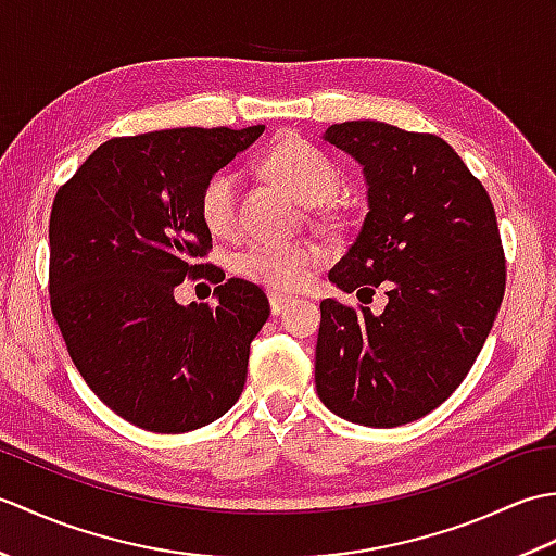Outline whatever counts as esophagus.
Listing matches in <instances>:
<instances>
[{
  "instance_id": "esophagus-1",
  "label": "esophagus",
  "mask_w": 556,
  "mask_h": 556,
  "mask_svg": "<svg viewBox=\"0 0 556 556\" xmlns=\"http://www.w3.org/2000/svg\"><path fill=\"white\" fill-rule=\"evenodd\" d=\"M289 299H291V296H287V293L269 291V308H271V315H279V313H285V308H287Z\"/></svg>"
}]
</instances>
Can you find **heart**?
<instances>
[{
    "instance_id": "heart-1",
    "label": "heart",
    "mask_w": 556,
    "mask_h": 556,
    "mask_svg": "<svg viewBox=\"0 0 556 556\" xmlns=\"http://www.w3.org/2000/svg\"><path fill=\"white\" fill-rule=\"evenodd\" d=\"M263 172L271 184L305 207L323 205L339 193L341 174L337 164L320 148L299 136H285L271 146L260 160ZM200 219L215 239H231L239 231V181L236 176L219 172L200 191ZM315 222L325 229H337L339 217L332 210H320ZM320 263V251L311 243H248L231 260L239 277L265 287L269 291H289L299 287L305 275Z\"/></svg>"
}]
</instances>
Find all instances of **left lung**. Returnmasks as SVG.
<instances>
[{"instance_id":"obj_1","label":"left lung","mask_w":556,"mask_h":556,"mask_svg":"<svg viewBox=\"0 0 556 556\" xmlns=\"http://www.w3.org/2000/svg\"><path fill=\"white\" fill-rule=\"evenodd\" d=\"M325 140L356 157L370 186L368 217L329 279L365 304L382 283L388 305L372 316L320 303L317 396L339 418L396 428L444 404L485 344L506 287L497 215L440 136L344 122Z\"/></svg>"}]
</instances>
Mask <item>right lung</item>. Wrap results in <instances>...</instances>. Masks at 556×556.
<instances>
[{
  "mask_svg": "<svg viewBox=\"0 0 556 556\" xmlns=\"http://www.w3.org/2000/svg\"><path fill=\"white\" fill-rule=\"evenodd\" d=\"M263 131L110 138L54 195L47 281L54 320L86 384L136 428L191 432L243 392L269 303L253 281L222 285L198 203L210 176ZM200 276L220 281V303L184 309L173 289Z\"/></svg>",
  "mask_w": 556,
  "mask_h": 556,
  "instance_id": "add662e5",
  "label": "right lung"
}]
</instances>
